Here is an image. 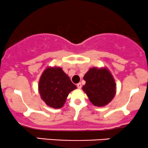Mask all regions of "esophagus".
Returning <instances> with one entry per match:
<instances>
[{
	"instance_id": "34e87169",
	"label": "esophagus",
	"mask_w": 148,
	"mask_h": 148,
	"mask_svg": "<svg viewBox=\"0 0 148 148\" xmlns=\"http://www.w3.org/2000/svg\"><path fill=\"white\" fill-rule=\"evenodd\" d=\"M76 86H77V88H79V89H81V83H79V84L76 85Z\"/></svg>"
}]
</instances>
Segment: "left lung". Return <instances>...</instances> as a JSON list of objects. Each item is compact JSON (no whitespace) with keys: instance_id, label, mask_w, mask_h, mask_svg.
I'll return each instance as SVG.
<instances>
[{"instance_id":"1","label":"left lung","mask_w":148,"mask_h":148,"mask_svg":"<svg viewBox=\"0 0 148 148\" xmlns=\"http://www.w3.org/2000/svg\"><path fill=\"white\" fill-rule=\"evenodd\" d=\"M86 84L82 89L94 106L103 107L113 100L116 94V84L106 67H91L85 74Z\"/></svg>"}]
</instances>
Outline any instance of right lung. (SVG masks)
<instances>
[{"label": "right lung", "instance_id": "1", "mask_svg": "<svg viewBox=\"0 0 148 148\" xmlns=\"http://www.w3.org/2000/svg\"><path fill=\"white\" fill-rule=\"evenodd\" d=\"M75 89L76 86L68 75L58 66H48L42 72L38 84L41 99L53 108H62L69 93Z\"/></svg>", "mask_w": 148, "mask_h": 148}]
</instances>
